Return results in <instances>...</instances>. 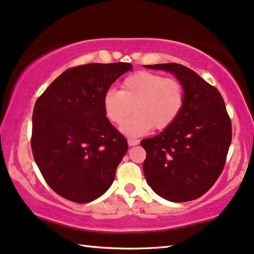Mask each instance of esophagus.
<instances>
[{
    "label": "esophagus",
    "instance_id": "obj_1",
    "mask_svg": "<svg viewBox=\"0 0 254 254\" xmlns=\"http://www.w3.org/2000/svg\"><path fill=\"white\" fill-rule=\"evenodd\" d=\"M139 143V139H135V138H128V145L130 146H134V145H137Z\"/></svg>",
    "mask_w": 254,
    "mask_h": 254
}]
</instances>
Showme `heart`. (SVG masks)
<instances>
[{
	"label": "heart",
	"instance_id": "b5f03b06",
	"mask_svg": "<svg viewBox=\"0 0 254 254\" xmlns=\"http://www.w3.org/2000/svg\"><path fill=\"white\" fill-rule=\"evenodd\" d=\"M185 105V87L175 78L158 73L138 71L126 76L120 91L110 89L103 97L105 117L121 126L133 112L135 115L123 126L131 136L143 135L151 129L164 130L179 118Z\"/></svg>",
	"mask_w": 254,
	"mask_h": 254
}]
</instances>
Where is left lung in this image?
<instances>
[{
  "label": "left lung",
  "instance_id": "8db88e82",
  "mask_svg": "<svg viewBox=\"0 0 254 254\" xmlns=\"http://www.w3.org/2000/svg\"><path fill=\"white\" fill-rule=\"evenodd\" d=\"M172 72L185 87V105L171 127L142 139L143 172L160 197L175 203L193 200L212 188L225 167L231 143V120L215 87L176 63L145 65Z\"/></svg>",
  "mask_w": 254,
  "mask_h": 254
}]
</instances>
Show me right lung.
Masks as SVG:
<instances>
[{
  "label": "right lung",
  "instance_id": "right-lung-1",
  "mask_svg": "<svg viewBox=\"0 0 254 254\" xmlns=\"http://www.w3.org/2000/svg\"><path fill=\"white\" fill-rule=\"evenodd\" d=\"M133 68L129 63H90L66 69L35 102L32 152L55 192L89 203L111 187L128 150L103 110L111 84Z\"/></svg>",
  "mask_w": 254,
  "mask_h": 254
}]
</instances>
